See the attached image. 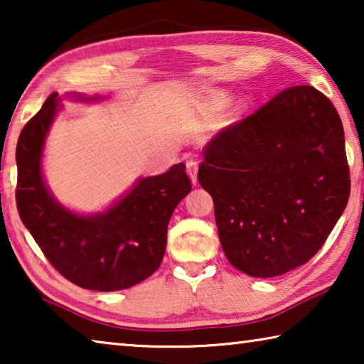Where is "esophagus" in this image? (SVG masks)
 Returning a JSON list of instances; mask_svg holds the SVG:
<instances>
[{
  "label": "esophagus",
  "instance_id": "esophagus-1",
  "mask_svg": "<svg viewBox=\"0 0 364 364\" xmlns=\"http://www.w3.org/2000/svg\"><path fill=\"white\" fill-rule=\"evenodd\" d=\"M186 167H188V175L191 176V180L196 184L197 183V162L194 159H189L186 162Z\"/></svg>",
  "mask_w": 364,
  "mask_h": 364
}]
</instances>
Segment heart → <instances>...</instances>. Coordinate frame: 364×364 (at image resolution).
<instances>
[{
  "mask_svg": "<svg viewBox=\"0 0 364 364\" xmlns=\"http://www.w3.org/2000/svg\"><path fill=\"white\" fill-rule=\"evenodd\" d=\"M213 100L217 104H220V106H226L228 102H230V96H228L226 93H217L213 96Z\"/></svg>",
  "mask_w": 364,
  "mask_h": 364,
  "instance_id": "obj_1",
  "label": "heart"
}]
</instances>
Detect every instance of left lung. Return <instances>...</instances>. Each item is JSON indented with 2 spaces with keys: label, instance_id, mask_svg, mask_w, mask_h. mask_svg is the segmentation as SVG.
<instances>
[{
  "label": "left lung",
  "instance_id": "obj_1",
  "mask_svg": "<svg viewBox=\"0 0 364 364\" xmlns=\"http://www.w3.org/2000/svg\"><path fill=\"white\" fill-rule=\"evenodd\" d=\"M202 151L197 178L213 199L221 247L254 278L305 264L347 207L342 120L313 86L281 91Z\"/></svg>",
  "mask_w": 364,
  "mask_h": 364
}]
</instances>
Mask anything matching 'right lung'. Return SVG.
I'll return each instance as SVG.
<instances>
[{"instance_id": "obj_1", "label": "right lung", "mask_w": 364, "mask_h": 364, "mask_svg": "<svg viewBox=\"0 0 364 364\" xmlns=\"http://www.w3.org/2000/svg\"><path fill=\"white\" fill-rule=\"evenodd\" d=\"M78 101L100 96L73 95ZM58 93L43 104L21 132L16 149V200L22 223L49 263L65 279L90 291L128 289L156 271L165 254L167 228L175 207L191 191L186 165L141 178L106 212L78 215L49 193L41 173V154L59 110Z\"/></svg>"}]
</instances>
